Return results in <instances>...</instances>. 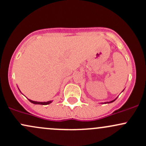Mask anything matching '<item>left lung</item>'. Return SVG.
I'll use <instances>...</instances> for the list:
<instances>
[{"label": "left lung", "instance_id": "obj_1", "mask_svg": "<svg viewBox=\"0 0 146 146\" xmlns=\"http://www.w3.org/2000/svg\"><path fill=\"white\" fill-rule=\"evenodd\" d=\"M124 90H125V89H124ZM123 90L122 92H123ZM117 98V97L115 99H114V100H111V101H109V102H103V103H102V104H109V103H111V102H113L114 101H115V100H116V99Z\"/></svg>", "mask_w": 146, "mask_h": 146}]
</instances>
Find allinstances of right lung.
<instances>
[{
  "instance_id": "1",
  "label": "right lung",
  "mask_w": 146,
  "mask_h": 146,
  "mask_svg": "<svg viewBox=\"0 0 146 146\" xmlns=\"http://www.w3.org/2000/svg\"><path fill=\"white\" fill-rule=\"evenodd\" d=\"M20 91V90H19ZM21 92V91H20ZM29 100L30 102H31V103H33V104H42V105H47V104H51V102H52L53 101H51V100H50V101H48V102H36V101H33V100H29Z\"/></svg>"
}]
</instances>
